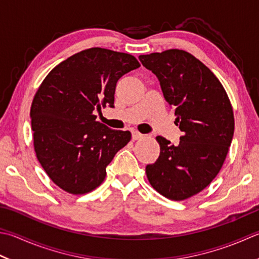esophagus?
<instances>
[{
    "label": "esophagus",
    "mask_w": 259,
    "mask_h": 259,
    "mask_svg": "<svg viewBox=\"0 0 259 259\" xmlns=\"http://www.w3.org/2000/svg\"><path fill=\"white\" fill-rule=\"evenodd\" d=\"M143 138H144V135L141 134L140 132H138V131H133V132H132V139H133L134 141L141 140V139H143Z\"/></svg>",
    "instance_id": "1"
}]
</instances>
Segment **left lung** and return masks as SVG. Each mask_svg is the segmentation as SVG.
I'll return each mask as SVG.
<instances>
[{
  "instance_id": "obj_1",
  "label": "left lung",
  "mask_w": 259,
  "mask_h": 259,
  "mask_svg": "<svg viewBox=\"0 0 259 259\" xmlns=\"http://www.w3.org/2000/svg\"><path fill=\"white\" fill-rule=\"evenodd\" d=\"M139 60L158 77L183 132L178 145L157 136L160 155L145 172L157 192L183 201L205 188L226 160L235 132L230 100L211 70L187 52L169 50Z\"/></svg>"
}]
</instances>
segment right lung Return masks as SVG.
<instances>
[{"mask_svg": "<svg viewBox=\"0 0 259 259\" xmlns=\"http://www.w3.org/2000/svg\"><path fill=\"white\" fill-rule=\"evenodd\" d=\"M139 67L130 54L95 47L63 61L39 87L30 110L33 145L63 190L79 195L98 187L107 165L130 142V131L99 123L95 111L114 108L117 81Z\"/></svg>", "mask_w": 259, "mask_h": 259, "instance_id": "obj_1", "label": "right lung"}]
</instances>
